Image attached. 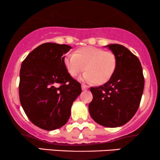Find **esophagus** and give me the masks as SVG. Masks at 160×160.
<instances>
[{
	"mask_svg": "<svg viewBox=\"0 0 160 160\" xmlns=\"http://www.w3.org/2000/svg\"><path fill=\"white\" fill-rule=\"evenodd\" d=\"M82 90H87L88 89H89V86L85 85V84H82Z\"/></svg>",
	"mask_w": 160,
	"mask_h": 160,
	"instance_id": "34e87169",
	"label": "esophagus"
}]
</instances>
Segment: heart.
Returning <instances> with one entry per match:
<instances>
[{
    "label": "heart",
    "mask_w": 160,
    "mask_h": 160,
    "mask_svg": "<svg viewBox=\"0 0 160 160\" xmlns=\"http://www.w3.org/2000/svg\"><path fill=\"white\" fill-rule=\"evenodd\" d=\"M67 71L71 77H76L84 70L86 71L80 80L98 83L107 82L114 72L117 58L113 52L94 47H83L75 53H69L64 58Z\"/></svg>",
    "instance_id": "heart-1"
}]
</instances>
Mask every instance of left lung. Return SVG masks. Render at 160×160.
Returning a JSON list of instances; mask_svg holds the SVG:
<instances>
[{
    "instance_id": "left-lung-1",
    "label": "left lung",
    "mask_w": 160,
    "mask_h": 160,
    "mask_svg": "<svg viewBox=\"0 0 160 160\" xmlns=\"http://www.w3.org/2000/svg\"><path fill=\"white\" fill-rule=\"evenodd\" d=\"M105 47L114 54L117 66L107 82L90 88L93 98L89 111L97 123L115 128L128 122L137 112L144 78L141 62L131 51L117 43Z\"/></svg>"
}]
</instances>
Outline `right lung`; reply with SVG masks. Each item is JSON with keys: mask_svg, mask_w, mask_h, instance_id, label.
Returning a JSON list of instances; mask_svg holds the SVG:
<instances>
[{"mask_svg": "<svg viewBox=\"0 0 160 160\" xmlns=\"http://www.w3.org/2000/svg\"><path fill=\"white\" fill-rule=\"evenodd\" d=\"M71 47L45 43L32 51L21 65L19 100L33 124L51 131L68 120L81 85L68 74L64 58Z\"/></svg>", "mask_w": 160, "mask_h": 160, "instance_id": "1", "label": "right lung"}]
</instances>
